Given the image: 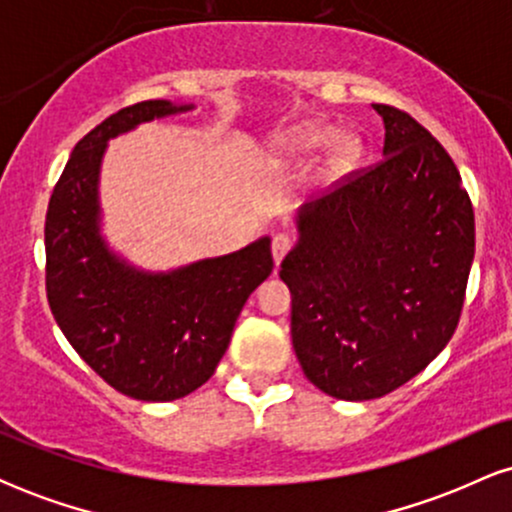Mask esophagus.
Returning <instances> with one entry per match:
<instances>
[{
	"instance_id": "1",
	"label": "esophagus",
	"mask_w": 512,
	"mask_h": 512,
	"mask_svg": "<svg viewBox=\"0 0 512 512\" xmlns=\"http://www.w3.org/2000/svg\"><path fill=\"white\" fill-rule=\"evenodd\" d=\"M293 248V240L286 236V233H276L272 238V255H274V262L281 264L286 255H289V250Z\"/></svg>"
}]
</instances>
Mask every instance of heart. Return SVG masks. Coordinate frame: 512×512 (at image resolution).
I'll list each match as a JSON object with an SVG mask.
<instances>
[{"label":"heart","mask_w":512,"mask_h":512,"mask_svg":"<svg viewBox=\"0 0 512 512\" xmlns=\"http://www.w3.org/2000/svg\"><path fill=\"white\" fill-rule=\"evenodd\" d=\"M330 137L332 127L327 125L298 127L279 139V154L286 158H303L313 154L315 149H320ZM358 151H361V144H358L356 137H351V134H337L330 146H327L325 158H322V175H327V178L342 175L356 161Z\"/></svg>","instance_id":"obj_1"}]
</instances>
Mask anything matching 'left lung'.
<instances>
[{
	"label": "left lung",
	"mask_w": 512,
	"mask_h": 512,
	"mask_svg": "<svg viewBox=\"0 0 512 512\" xmlns=\"http://www.w3.org/2000/svg\"><path fill=\"white\" fill-rule=\"evenodd\" d=\"M373 108L385 158L305 204L279 272L305 378L346 402L397 390L445 349L474 260V209L448 151L404 110Z\"/></svg>",
	"instance_id": "1"
}]
</instances>
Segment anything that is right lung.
<instances>
[{
  "mask_svg": "<svg viewBox=\"0 0 512 512\" xmlns=\"http://www.w3.org/2000/svg\"><path fill=\"white\" fill-rule=\"evenodd\" d=\"M192 105L144 101L117 110L74 146L45 216V289L74 351L122 395L170 402L202 387L231 342L245 301L272 274L269 238L173 272H142L101 236L105 146Z\"/></svg>",
  "mask_w": 512,
  "mask_h": 512,
  "instance_id": "obj_1",
  "label": "right lung"
}]
</instances>
